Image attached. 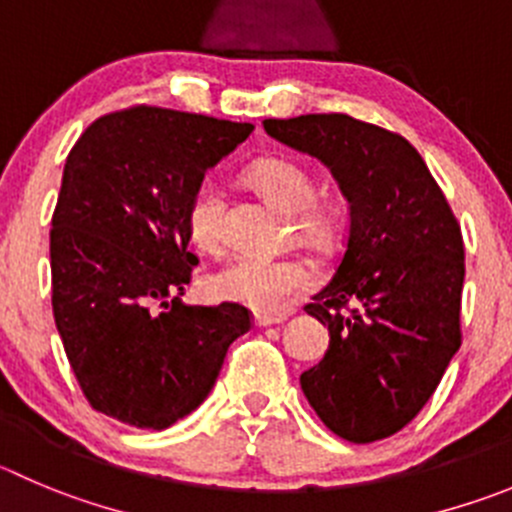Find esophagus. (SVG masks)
I'll return each instance as SVG.
<instances>
[{
  "mask_svg": "<svg viewBox=\"0 0 512 512\" xmlns=\"http://www.w3.org/2000/svg\"><path fill=\"white\" fill-rule=\"evenodd\" d=\"M285 315H272V313H255V326H275V323H283Z\"/></svg>",
  "mask_w": 512,
  "mask_h": 512,
  "instance_id": "esophagus-1",
  "label": "esophagus"
}]
</instances>
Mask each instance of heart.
<instances>
[{"instance_id":"heart-1","label":"heart","mask_w":512,"mask_h":512,"mask_svg":"<svg viewBox=\"0 0 512 512\" xmlns=\"http://www.w3.org/2000/svg\"><path fill=\"white\" fill-rule=\"evenodd\" d=\"M250 179L257 189L278 204L283 212L295 214V227L305 240H321L326 222L315 209L313 179L303 166L285 159L257 161L250 169ZM191 242L204 252H219L227 240L224 232V194L212 179L202 181L194 191L186 212ZM313 265L295 255H240L219 267L209 278V293L219 300L242 303L260 313H280L295 298L315 285Z\"/></svg>"}]
</instances>
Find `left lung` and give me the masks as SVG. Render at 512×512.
I'll return each instance as SVG.
<instances>
[{
    "mask_svg": "<svg viewBox=\"0 0 512 512\" xmlns=\"http://www.w3.org/2000/svg\"><path fill=\"white\" fill-rule=\"evenodd\" d=\"M262 126L321 161L348 202L346 252L305 305L331 343L321 364L300 374V389L338 437H391L422 412L460 351V224L407 138L346 113ZM348 302L354 308L341 311Z\"/></svg>",
    "mask_w": 512,
    "mask_h": 512,
    "instance_id": "left-lung-1",
    "label": "left lung"
}]
</instances>
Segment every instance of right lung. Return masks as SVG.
<instances>
[{"mask_svg":"<svg viewBox=\"0 0 512 512\" xmlns=\"http://www.w3.org/2000/svg\"><path fill=\"white\" fill-rule=\"evenodd\" d=\"M138 105L85 128L52 214V313L90 407L166 429L202 404L250 331L237 303L181 300L197 255L186 212L204 174L252 133Z\"/></svg>","mask_w":512,"mask_h":512,"instance_id":"add662e5","label":"right lung"}]
</instances>
